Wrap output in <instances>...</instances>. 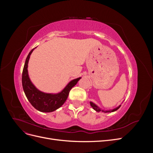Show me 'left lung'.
<instances>
[{"mask_svg": "<svg viewBox=\"0 0 153 153\" xmlns=\"http://www.w3.org/2000/svg\"><path fill=\"white\" fill-rule=\"evenodd\" d=\"M90 104H91V106L92 107V108H93L94 110H96V112H100V111H102V112H104L105 113L110 112H115V111H116L117 110H118L120 108V106H121V105H119V106H117V108H114V109H113L112 110H106V111H104V110H101L98 106H97L96 105H95L94 103H93L92 102H90Z\"/></svg>", "mask_w": 153, "mask_h": 153, "instance_id": "8db88e82", "label": "left lung"}]
</instances>
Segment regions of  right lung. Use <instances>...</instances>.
<instances>
[{
    "label": "right lung",
    "mask_w": 153,
    "mask_h": 153,
    "mask_svg": "<svg viewBox=\"0 0 153 153\" xmlns=\"http://www.w3.org/2000/svg\"><path fill=\"white\" fill-rule=\"evenodd\" d=\"M34 48L29 52L25 60L22 78L23 89L27 100L36 110L42 112H51L58 109L64 103L68 98L69 91L73 87L77 84L81 77L71 80L61 92L57 94L45 93L39 91L32 84L29 77L27 70L30 54Z\"/></svg>",
    "instance_id": "right-lung-1"
}]
</instances>
